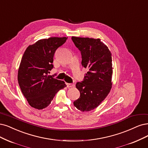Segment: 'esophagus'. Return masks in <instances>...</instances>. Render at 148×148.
Returning <instances> with one entry per match:
<instances>
[{
  "mask_svg": "<svg viewBox=\"0 0 148 148\" xmlns=\"http://www.w3.org/2000/svg\"><path fill=\"white\" fill-rule=\"evenodd\" d=\"M66 86H67V87H68V88H69V87H73V86H74V84L66 83Z\"/></svg>",
  "mask_w": 148,
  "mask_h": 148,
  "instance_id": "obj_1",
  "label": "esophagus"
}]
</instances>
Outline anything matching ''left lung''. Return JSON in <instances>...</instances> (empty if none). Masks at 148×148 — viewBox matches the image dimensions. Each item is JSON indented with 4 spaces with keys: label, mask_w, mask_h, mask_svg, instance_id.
<instances>
[{
    "label": "left lung",
    "mask_w": 148,
    "mask_h": 148,
    "mask_svg": "<svg viewBox=\"0 0 148 148\" xmlns=\"http://www.w3.org/2000/svg\"><path fill=\"white\" fill-rule=\"evenodd\" d=\"M81 52L82 65L88 70L84 80L75 86L80 96L74 106L82 112L93 110L105 99L112 88V53L100 39L72 36Z\"/></svg>",
    "instance_id": "8db88e82"
}]
</instances>
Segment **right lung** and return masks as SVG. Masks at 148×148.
I'll return each instance as SVG.
<instances>
[{
  "label": "right lung",
  "mask_w": 148,
  "mask_h": 148,
  "mask_svg": "<svg viewBox=\"0 0 148 148\" xmlns=\"http://www.w3.org/2000/svg\"><path fill=\"white\" fill-rule=\"evenodd\" d=\"M68 37L40 40L26 49L18 69V80L29 105L41 110L50 104L57 92L66 87L64 81L49 75L53 56Z\"/></svg>",
  "instance_id": "add662e5"
}]
</instances>
